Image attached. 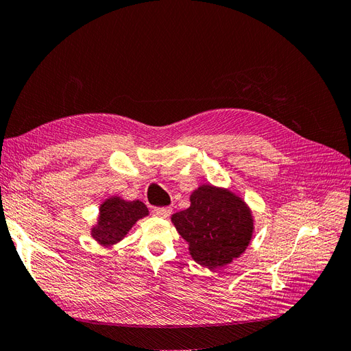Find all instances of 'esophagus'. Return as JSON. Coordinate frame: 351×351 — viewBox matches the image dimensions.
<instances>
[{
	"mask_svg": "<svg viewBox=\"0 0 351 351\" xmlns=\"http://www.w3.org/2000/svg\"><path fill=\"white\" fill-rule=\"evenodd\" d=\"M153 214L157 217H169L172 214L171 207H156L153 208Z\"/></svg>",
	"mask_w": 351,
	"mask_h": 351,
	"instance_id": "1",
	"label": "esophagus"
}]
</instances>
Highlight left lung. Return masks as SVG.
I'll return each instance as SVG.
<instances>
[{
    "label": "left lung",
    "mask_w": 351,
    "mask_h": 351,
    "mask_svg": "<svg viewBox=\"0 0 351 351\" xmlns=\"http://www.w3.org/2000/svg\"><path fill=\"white\" fill-rule=\"evenodd\" d=\"M172 223L189 243V254L207 268L230 264L250 245L254 220L245 202L228 189L202 185L191 195L189 208Z\"/></svg>",
    "instance_id": "obj_1"
}]
</instances>
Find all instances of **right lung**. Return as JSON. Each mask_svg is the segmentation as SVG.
I'll return each mask as SVG.
<instances>
[{"label": "right lung", "mask_w": 351, "mask_h": 351, "mask_svg": "<svg viewBox=\"0 0 351 351\" xmlns=\"http://www.w3.org/2000/svg\"><path fill=\"white\" fill-rule=\"evenodd\" d=\"M147 214L149 210L141 201H123L119 197L109 198L100 206V216L92 236L101 245H114L128 233L135 221Z\"/></svg>", "instance_id": "add662e5"}]
</instances>
